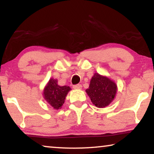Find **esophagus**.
Segmentation results:
<instances>
[{
	"instance_id": "obj_1",
	"label": "esophagus",
	"mask_w": 154,
	"mask_h": 154,
	"mask_svg": "<svg viewBox=\"0 0 154 154\" xmlns=\"http://www.w3.org/2000/svg\"><path fill=\"white\" fill-rule=\"evenodd\" d=\"M73 88H74V89H81L82 85H81V84H77V85H73Z\"/></svg>"
}]
</instances>
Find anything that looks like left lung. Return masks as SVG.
Returning <instances> with one entry per match:
<instances>
[{
    "label": "left lung",
    "mask_w": 154,
    "mask_h": 154,
    "mask_svg": "<svg viewBox=\"0 0 154 154\" xmlns=\"http://www.w3.org/2000/svg\"><path fill=\"white\" fill-rule=\"evenodd\" d=\"M85 91L94 106L104 108L114 100L117 85L109 78L95 73Z\"/></svg>",
    "instance_id": "8db88e82"
}]
</instances>
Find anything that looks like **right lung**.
Returning a JSON list of instances; mask_svg holds the SVG:
<instances>
[{
	"label": "right lung",
	"mask_w": 154,
	"mask_h": 154,
	"mask_svg": "<svg viewBox=\"0 0 154 154\" xmlns=\"http://www.w3.org/2000/svg\"><path fill=\"white\" fill-rule=\"evenodd\" d=\"M70 90L71 88L69 86H60L57 84V80L50 79L44 88V99L50 106L57 110L62 108L67 94Z\"/></svg>",
	"instance_id": "right-lung-1"
}]
</instances>
